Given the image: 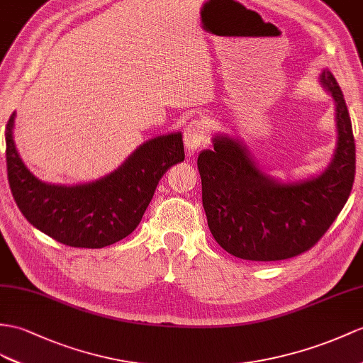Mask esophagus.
Returning a JSON list of instances; mask_svg holds the SVG:
<instances>
[{
	"mask_svg": "<svg viewBox=\"0 0 363 363\" xmlns=\"http://www.w3.org/2000/svg\"><path fill=\"white\" fill-rule=\"evenodd\" d=\"M206 135H208L206 121L200 118H194L188 123L186 128H184V132H183L184 145H186L189 151H194V149H197L203 141H205Z\"/></svg>",
	"mask_w": 363,
	"mask_h": 363,
	"instance_id": "34e87169",
	"label": "esophagus"
}]
</instances>
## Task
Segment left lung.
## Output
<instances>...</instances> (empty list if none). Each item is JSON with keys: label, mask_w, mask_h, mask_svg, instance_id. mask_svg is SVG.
<instances>
[{"label": "left lung", "mask_w": 363, "mask_h": 363, "mask_svg": "<svg viewBox=\"0 0 363 363\" xmlns=\"http://www.w3.org/2000/svg\"><path fill=\"white\" fill-rule=\"evenodd\" d=\"M322 83L335 101L337 149L325 172L300 183H277L235 138L217 135L197 158L201 200L216 242L238 259L277 262L311 250L339 216L352 189L356 145L343 94L330 70Z\"/></svg>", "instance_id": "left-lung-1"}]
</instances>
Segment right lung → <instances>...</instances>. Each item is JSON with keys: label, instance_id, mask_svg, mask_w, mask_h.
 <instances>
[{"label": "right lung", "instance_id": "right-lung-1", "mask_svg": "<svg viewBox=\"0 0 363 363\" xmlns=\"http://www.w3.org/2000/svg\"><path fill=\"white\" fill-rule=\"evenodd\" d=\"M15 113L7 121V179L21 214L41 233L72 248H104L141 222L155 188L171 166L184 160L182 134L155 137L103 179L57 186L29 172L13 143Z\"/></svg>", "mask_w": 363, "mask_h": 363}]
</instances>
